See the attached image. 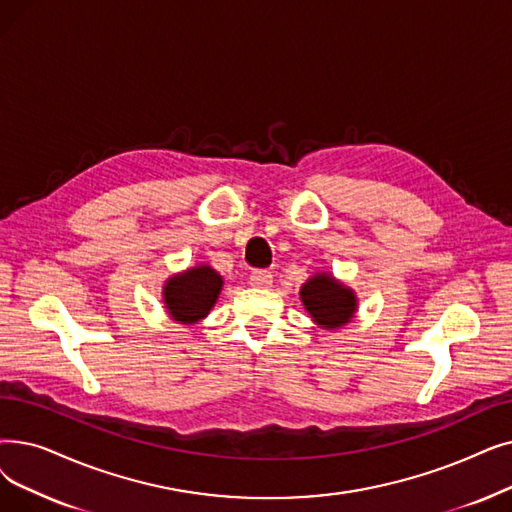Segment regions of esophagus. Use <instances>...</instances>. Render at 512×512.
I'll return each mask as SVG.
<instances>
[{
  "label": "esophagus",
  "instance_id": "obj_1",
  "mask_svg": "<svg viewBox=\"0 0 512 512\" xmlns=\"http://www.w3.org/2000/svg\"><path fill=\"white\" fill-rule=\"evenodd\" d=\"M251 284L257 288H270L274 284V276L268 270H257L251 274Z\"/></svg>",
  "mask_w": 512,
  "mask_h": 512
}]
</instances>
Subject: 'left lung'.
Wrapping results in <instances>:
<instances>
[{"label":"left lung","mask_w":512,"mask_h":512,"mask_svg":"<svg viewBox=\"0 0 512 512\" xmlns=\"http://www.w3.org/2000/svg\"><path fill=\"white\" fill-rule=\"evenodd\" d=\"M299 299L318 328L339 330L358 314V295L330 272H316L299 288Z\"/></svg>","instance_id":"left-lung-1"}]
</instances>
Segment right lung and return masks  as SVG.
Here are the masks:
<instances>
[{
  "instance_id": "add662e5",
  "label": "right lung",
  "mask_w": 512,
  "mask_h": 512,
  "mask_svg": "<svg viewBox=\"0 0 512 512\" xmlns=\"http://www.w3.org/2000/svg\"><path fill=\"white\" fill-rule=\"evenodd\" d=\"M224 278L209 263H196L184 272L171 274L163 284V303L167 316L184 326L198 324L215 307Z\"/></svg>"
}]
</instances>
